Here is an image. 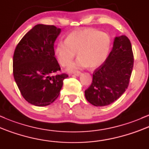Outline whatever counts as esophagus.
<instances>
[{
    "instance_id": "34e87169",
    "label": "esophagus",
    "mask_w": 149,
    "mask_h": 149,
    "mask_svg": "<svg viewBox=\"0 0 149 149\" xmlns=\"http://www.w3.org/2000/svg\"><path fill=\"white\" fill-rule=\"evenodd\" d=\"M73 74H74V75H75V76H79V74H81V72H80L79 71H76V72H73Z\"/></svg>"
}]
</instances>
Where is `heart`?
I'll use <instances>...</instances> for the list:
<instances>
[{"label": "heart", "instance_id": "heart-1", "mask_svg": "<svg viewBox=\"0 0 149 149\" xmlns=\"http://www.w3.org/2000/svg\"><path fill=\"white\" fill-rule=\"evenodd\" d=\"M109 34L91 28L72 31L63 41L55 45L54 56L61 66L65 67L79 57L68 67V71L88 67L93 69L103 64L108 58L111 48Z\"/></svg>", "mask_w": 149, "mask_h": 149}]
</instances>
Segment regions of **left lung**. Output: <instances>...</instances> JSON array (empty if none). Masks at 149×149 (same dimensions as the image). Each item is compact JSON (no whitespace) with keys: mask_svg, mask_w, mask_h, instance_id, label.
Returning a JSON list of instances; mask_svg holds the SVG:
<instances>
[{"mask_svg":"<svg viewBox=\"0 0 149 149\" xmlns=\"http://www.w3.org/2000/svg\"><path fill=\"white\" fill-rule=\"evenodd\" d=\"M134 66L131 42L126 36L115 37L106 61L94 70L85 97L94 106H106L116 101L126 91Z\"/></svg>","mask_w":149,"mask_h":149,"instance_id":"8db88e82","label":"left lung"}]
</instances>
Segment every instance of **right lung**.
Here are the masks:
<instances>
[{
  "mask_svg": "<svg viewBox=\"0 0 149 149\" xmlns=\"http://www.w3.org/2000/svg\"><path fill=\"white\" fill-rule=\"evenodd\" d=\"M61 29L37 24L23 36L13 56V75L22 96L31 104L46 106L59 96L65 73L54 56V42Z\"/></svg>",
  "mask_w": 149,
  "mask_h": 149,
  "instance_id": "obj_1",
  "label": "right lung"
}]
</instances>
